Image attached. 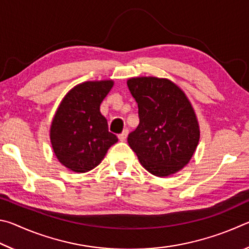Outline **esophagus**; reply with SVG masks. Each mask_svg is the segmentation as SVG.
Listing matches in <instances>:
<instances>
[{"label":"esophagus","instance_id":"1","mask_svg":"<svg viewBox=\"0 0 249 249\" xmlns=\"http://www.w3.org/2000/svg\"><path fill=\"white\" fill-rule=\"evenodd\" d=\"M128 135V129H124L123 132H122L120 135H119V140L121 142H124L126 140V137H127Z\"/></svg>","mask_w":249,"mask_h":249}]
</instances>
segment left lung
Wrapping results in <instances>:
<instances>
[{"label": "left lung", "instance_id": "obj_1", "mask_svg": "<svg viewBox=\"0 0 249 249\" xmlns=\"http://www.w3.org/2000/svg\"><path fill=\"white\" fill-rule=\"evenodd\" d=\"M138 105L140 124L127 142L151 175L168 177L190 161L200 140L195 109L180 88L168 79L127 80Z\"/></svg>", "mask_w": 249, "mask_h": 249}]
</instances>
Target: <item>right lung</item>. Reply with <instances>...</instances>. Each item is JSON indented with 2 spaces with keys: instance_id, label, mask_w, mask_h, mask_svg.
<instances>
[{
  "instance_id": "add662e5",
  "label": "right lung",
  "mask_w": 249,
  "mask_h": 249,
  "mask_svg": "<svg viewBox=\"0 0 249 249\" xmlns=\"http://www.w3.org/2000/svg\"><path fill=\"white\" fill-rule=\"evenodd\" d=\"M114 82L87 81L72 88L62 99L52 126L50 142L59 161L74 172H87L102 161L119 141L108 132L100 105Z\"/></svg>"
}]
</instances>
